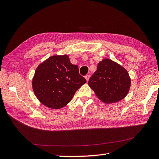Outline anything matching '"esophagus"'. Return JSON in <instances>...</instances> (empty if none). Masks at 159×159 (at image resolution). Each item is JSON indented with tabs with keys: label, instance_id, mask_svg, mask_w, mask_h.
I'll return each instance as SVG.
<instances>
[{
	"label": "esophagus",
	"instance_id": "obj_1",
	"mask_svg": "<svg viewBox=\"0 0 159 159\" xmlns=\"http://www.w3.org/2000/svg\"><path fill=\"white\" fill-rule=\"evenodd\" d=\"M89 78H90V75H87L86 76H85V79H86V80H87V82L89 81Z\"/></svg>",
	"mask_w": 159,
	"mask_h": 159
}]
</instances>
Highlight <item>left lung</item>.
<instances>
[{
  "label": "left lung",
  "instance_id": "left-lung-1",
  "mask_svg": "<svg viewBox=\"0 0 159 159\" xmlns=\"http://www.w3.org/2000/svg\"><path fill=\"white\" fill-rule=\"evenodd\" d=\"M88 83L99 99L111 103L121 100L128 94L130 79L127 70L120 64L104 59L97 65Z\"/></svg>",
  "mask_w": 159,
  "mask_h": 159
}]
</instances>
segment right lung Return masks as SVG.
I'll use <instances>...</instances> for the list:
<instances>
[{"instance_id": "add662e5", "label": "right lung", "mask_w": 159, "mask_h": 159, "mask_svg": "<svg viewBox=\"0 0 159 159\" xmlns=\"http://www.w3.org/2000/svg\"><path fill=\"white\" fill-rule=\"evenodd\" d=\"M87 82L77 65L68 56H54L39 65L33 79V89L41 103L52 109L66 105L75 93Z\"/></svg>"}]
</instances>
